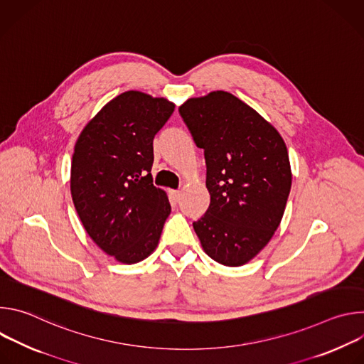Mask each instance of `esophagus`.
I'll use <instances>...</instances> for the list:
<instances>
[{
    "label": "esophagus",
    "mask_w": 364,
    "mask_h": 364,
    "mask_svg": "<svg viewBox=\"0 0 364 364\" xmlns=\"http://www.w3.org/2000/svg\"><path fill=\"white\" fill-rule=\"evenodd\" d=\"M170 194L173 196V198H174L176 201H178L180 197H181V191H180V190H170Z\"/></svg>",
    "instance_id": "obj_1"
}]
</instances>
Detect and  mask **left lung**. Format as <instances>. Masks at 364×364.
<instances>
[{"mask_svg":"<svg viewBox=\"0 0 364 364\" xmlns=\"http://www.w3.org/2000/svg\"><path fill=\"white\" fill-rule=\"evenodd\" d=\"M178 112L204 149L210 193L194 232L213 261L245 265L268 245L284 216L292 181L287 145L268 121L225 90L191 97Z\"/></svg>","mask_w":364,"mask_h":364,"instance_id":"obj_1","label":"left lung"}]
</instances>
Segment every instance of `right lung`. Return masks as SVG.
<instances>
[{
    "label": "right lung",
    "instance_id": "right-lung-1",
    "mask_svg": "<svg viewBox=\"0 0 364 364\" xmlns=\"http://www.w3.org/2000/svg\"><path fill=\"white\" fill-rule=\"evenodd\" d=\"M174 103L128 90L108 102L79 135L70 191L90 239L118 262L136 264L157 247L171 205L152 184V141Z\"/></svg>",
    "mask_w": 364,
    "mask_h": 364
}]
</instances>
